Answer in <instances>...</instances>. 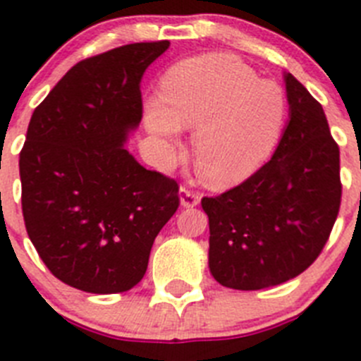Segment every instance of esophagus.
Listing matches in <instances>:
<instances>
[{"label":"esophagus","instance_id":"esophagus-1","mask_svg":"<svg viewBox=\"0 0 361 361\" xmlns=\"http://www.w3.org/2000/svg\"><path fill=\"white\" fill-rule=\"evenodd\" d=\"M200 200H201V194L194 192V190H190L188 187L180 188V201L183 207H187V209H190V207H196V204L200 203Z\"/></svg>","mask_w":361,"mask_h":361}]
</instances>
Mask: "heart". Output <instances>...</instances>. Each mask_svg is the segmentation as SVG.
Wrapping results in <instances>:
<instances>
[{"label":"heart","mask_w":361,"mask_h":361,"mask_svg":"<svg viewBox=\"0 0 361 361\" xmlns=\"http://www.w3.org/2000/svg\"><path fill=\"white\" fill-rule=\"evenodd\" d=\"M149 133L176 142L178 129H196L192 154L203 183L228 188L255 174L282 138L288 97L275 80L230 55L178 63L160 82V102L144 111Z\"/></svg>","instance_id":"obj_1"}]
</instances>
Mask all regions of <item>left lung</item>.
I'll use <instances>...</instances> for the list:
<instances>
[{
    "instance_id": "1",
    "label": "left lung",
    "mask_w": 361,
    "mask_h": 361,
    "mask_svg": "<svg viewBox=\"0 0 361 361\" xmlns=\"http://www.w3.org/2000/svg\"><path fill=\"white\" fill-rule=\"evenodd\" d=\"M284 82L290 120L271 160L241 185L201 200L210 274L232 290H264L300 275L338 216L340 149L326 113L291 73Z\"/></svg>"
}]
</instances>
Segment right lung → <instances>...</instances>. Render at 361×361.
Here are the masks:
<instances>
[{"label": "right lung", "instance_id": "add662e5", "mask_svg": "<svg viewBox=\"0 0 361 361\" xmlns=\"http://www.w3.org/2000/svg\"><path fill=\"white\" fill-rule=\"evenodd\" d=\"M169 44L133 43L80 61L28 124L19 152L28 237L55 277L86 293L135 288L180 207L176 181L124 147L142 120L144 71Z\"/></svg>", "mask_w": 361, "mask_h": 361}]
</instances>
